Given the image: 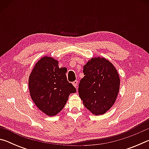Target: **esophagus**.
I'll use <instances>...</instances> for the list:
<instances>
[{
	"label": "esophagus",
	"instance_id": "esophagus-1",
	"mask_svg": "<svg viewBox=\"0 0 149 149\" xmlns=\"http://www.w3.org/2000/svg\"><path fill=\"white\" fill-rule=\"evenodd\" d=\"M72 84H73V85H74V86L75 87H77V84H78V81H77L75 80V81H74V82L72 83Z\"/></svg>",
	"mask_w": 149,
	"mask_h": 149
}]
</instances>
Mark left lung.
Masks as SVG:
<instances>
[{
	"label": "left lung",
	"mask_w": 149,
	"mask_h": 149,
	"mask_svg": "<svg viewBox=\"0 0 149 149\" xmlns=\"http://www.w3.org/2000/svg\"><path fill=\"white\" fill-rule=\"evenodd\" d=\"M85 76L78 92L83 103L95 115L103 114L114 104L120 77L114 65L104 58H94L84 66Z\"/></svg>",
	"instance_id": "left-lung-1"
}]
</instances>
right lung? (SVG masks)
<instances>
[{"label": "right lung", "instance_id": "right-lung-1", "mask_svg": "<svg viewBox=\"0 0 149 149\" xmlns=\"http://www.w3.org/2000/svg\"><path fill=\"white\" fill-rule=\"evenodd\" d=\"M58 62L45 56L37 62L29 79L30 95L35 105L47 115L52 116L61 111L69 95L76 89L68 81L64 68Z\"/></svg>", "mask_w": 149, "mask_h": 149}]
</instances>
